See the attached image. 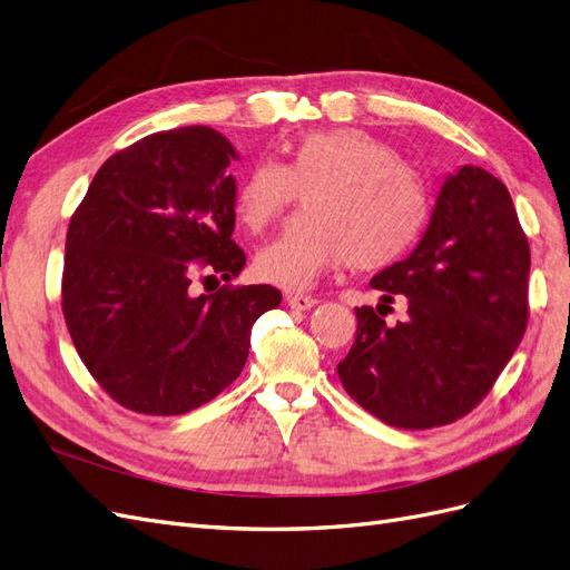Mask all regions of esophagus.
<instances>
[{
    "instance_id": "34e87169",
    "label": "esophagus",
    "mask_w": 570,
    "mask_h": 570,
    "mask_svg": "<svg viewBox=\"0 0 570 570\" xmlns=\"http://www.w3.org/2000/svg\"><path fill=\"white\" fill-rule=\"evenodd\" d=\"M285 302H287L289 308H297V312H306V308H312V306L318 304V299L312 297V295H287Z\"/></svg>"
}]
</instances>
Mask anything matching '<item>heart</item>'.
<instances>
[{"instance_id": "heart-1", "label": "heart", "mask_w": 570, "mask_h": 570, "mask_svg": "<svg viewBox=\"0 0 570 570\" xmlns=\"http://www.w3.org/2000/svg\"><path fill=\"white\" fill-rule=\"evenodd\" d=\"M302 195L304 214L256 254L273 285L306 289L347 262L354 271L392 266L416 245L428 220L423 178L381 137L358 128L299 135L285 161L256 164L235 189L239 226L264 233Z\"/></svg>"}]
</instances>
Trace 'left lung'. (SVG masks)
<instances>
[{"instance_id": "8db88e82", "label": "left lung", "mask_w": 570, "mask_h": 570, "mask_svg": "<svg viewBox=\"0 0 570 570\" xmlns=\"http://www.w3.org/2000/svg\"><path fill=\"white\" fill-rule=\"evenodd\" d=\"M530 245L502 180L463 166L444 180L419 247L371 281L383 302L354 308L342 387L387 425L454 423L485 400L528 327ZM404 294L410 316L384 323Z\"/></svg>"}]
</instances>
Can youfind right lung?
I'll return each instance as SVG.
<instances>
[{
  "label": "right lung",
  "instance_id": "obj_1",
  "mask_svg": "<svg viewBox=\"0 0 570 570\" xmlns=\"http://www.w3.org/2000/svg\"><path fill=\"white\" fill-rule=\"evenodd\" d=\"M233 145L206 126L142 137L109 157L68 223L61 308L82 364L114 402L178 416L226 390L254 321L281 304L237 278Z\"/></svg>",
  "mask_w": 570,
  "mask_h": 570
}]
</instances>
